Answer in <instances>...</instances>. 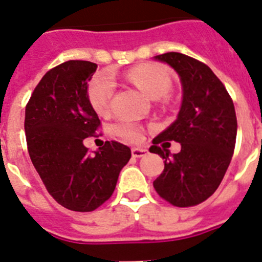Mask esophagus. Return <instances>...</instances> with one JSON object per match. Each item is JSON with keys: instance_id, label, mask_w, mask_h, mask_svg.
I'll return each instance as SVG.
<instances>
[{"instance_id": "34e87169", "label": "esophagus", "mask_w": 262, "mask_h": 262, "mask_svg": "<svg viewBox=\"0 0 262 262\" xmlns=\"http://www.w3.org/2000/svg\"><path fill=\"white\" fill-rule=\"evenodd\" d=\"M147 154V150L146 148H141V147H133L132 148V155L133 158H142Z\"/></svg>"}]
</instances>
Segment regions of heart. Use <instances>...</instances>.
<instances>
[{
    "label": "heart",
    "mask_w": 262,
    "mask_h": 262,
    "mask_svg": "<svg viewBox=\"0 0 262 262\" xmlns=\"http://www.w3.org/2000/svg\"><path fill=\"white\" fill-rule=\"evenodd\" d=\"M126 78L151 99L164 98L172 87L171 75L164 68L158 65H138L132 68L126 73ZM114 93L115 84L108 75H98L90 82L87 89V98L96 114H107ZM112 130L116 136L130 142H137L142 138L141 129L136 124L125 120L114 124Z\"/></svg>",
    "instance_id": "heart-1"
}]
</instances>
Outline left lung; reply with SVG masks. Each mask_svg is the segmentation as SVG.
<instances>
[{"instance_id": "8db88e82", "label": "left lung", "mask_w": 262, "mask_h": 262, "mask_svg": "<svg viewBox=\"0 0 262 262\" xmlns=\"http://www.w3.org/2000/svg\"><path fill=\"white\" fill-rule=\"evenodd\" d=\"M176 70L183 102L175 122L152 141L150 152L164 159V169L152 183L158 194L178 207L207 200L222 181L236 142L235 107L225 84L201 61L178 52L155 56ZM166 140L182 145L169 157ZM159 143H163L162 147Z\"/></svg>"}]
</instances>
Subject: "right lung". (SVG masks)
<instances>
[{
  "mask_svg": "<svg viewBox=\"0 0 262 262\" xmlns=\"http://www.w3.org/2000/svg\"><path fill=\"white\" fill-rule=\"evenodd\" d=\"M98 65L70 60L46 73L26 105L28 154L49 194L73 211H93L110 199L130 148L107 141L91 154L83 145L100 120L87 98Z\"/></svg>",
  "mask_w": 262,
  "mask_h": 262,
  "instance_id": "obj_1",
  "label": "right lung"
}]
</instances>
